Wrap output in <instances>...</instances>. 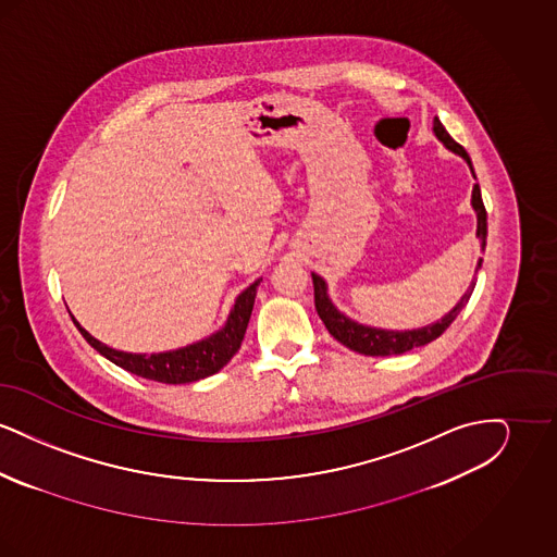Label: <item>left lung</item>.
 Segmentation results:
<instances>
[{"label": "left lung", "instance_id": "1", "mask_svg": "<svg viewBox=\"0 0 557 557\" xmlns=\"http://www.w3.org/2000/svg\"><path fill=\"white\" fill-rule=\"evenodd\" d=\"M432 132L447 150L468 162V166H470V171L476 180V173H474V166H472V160L468 157V152L450 137L447 129L443 127V123L438 121V116H434ZM472 209L476 212V238L480 239V250L484 252V248H486V211H484V205H482V196H480L478 184L472 187ZM480 267H482V259H478L476 273ZM476 273H474L472 284L468 286L466 294L459 298V302L450 309L449 313L436 319L434 323H428L424 327H413V330H384V327H373V325H366V323H359V321L348 318L332 302V298L327 294V282L318 273H311V277H313V288H315V309H318L321 321L325 323L327 332L341 345L348 346L355 352L370 355V357H388V355H400V352H407L411 348H418V346H424L432 343V341H436L455 321V318L461 313V309L468 305V300L474 292V286H476Z\"/></svg>", "mask_w": 557, "mask_h": 557}]
</instances>
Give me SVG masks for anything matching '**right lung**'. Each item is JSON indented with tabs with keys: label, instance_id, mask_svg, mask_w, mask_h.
I'll return each mask as SVG.
<instances>
[{
	"label": "right lung",
	"instance_id": "add662e5",
	"mask_svg": "<svg viewBox=\"0 0 557 557\" xmlns=\"http://www.w3.org/2000/svg\"><path fill=\"white\" fill-rule=\"evenodd\" d=\"M261 280H257L255 284H250L246 290L239 294L234 309L230 311V318L221 330H216L209 338H202L194 345L182 346L175 350L152 352V355L116 350L112 346L100 343L98 338H94L77 319L73 315L71 318L83 334V338L114 366L132 371L135 375H141L146 380H157L162 384H189V382L209 377L212 373L223 370L232 361V357L238 352L246 327H248V321L252 315L257 288H259Z\"/></svg>",
	"mask_w": 557,
	"mask_h": 557
}]
</instances>
